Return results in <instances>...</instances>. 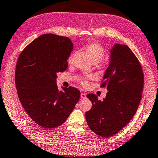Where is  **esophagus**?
Segmentation results:
<instances>
[{
    "label": "esophagus",
    "mask_w": 158,
    "mask_h": 158,
    "mask_svg": "<svg viewBox=\"0 0 158 158\" xmlns=\"http://www.w3.org/2000/svg\"><path fill=\"white\" fill-rule=\"evenodd\" d=\"M80 97H81L82 98H86V94H84V93H81V95H80Z\"/></svg>",
    "instance_id": "esophagus-1"
}]
</instances>
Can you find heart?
<instances>
[{"label": "heart", "mask_w": 158, "mask_h": 158, "mask_svg": "<svg viewBox=\"0 0 158 158\" xmlns=\"http://www.w3.org/2000/svg\"><path fill=\"white\" fill-rule=\"evenodd\" d=\"M87 56L94 63L99 64V66L102 68H105L108 66V61L103 60L105 56V49L102 46L96 41H89L84 48ZM71 61V57L69 59V61ZM80 82L83 86L87 85V80L83 78L80 80Z\"/></svg>", "instance_id": "obj_1"}]
</instances>
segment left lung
I'll list each match as a JSON object with an SVG mask.
<instances>
[{
  "mask_svg": "<svg viewBox=\"0 0 158 158\" xmlns=\"http://www.w3.org/2000/svg\"><path fill=\"white\" fill-rule=\"evenodd\" d=\"M143 81V72L135 55L127 45L115 44L101 85L108 90L106 97L99 101L94 94L86 95L92 103L86 113L92 131L109 137L127 125L139 105Z\"/></svg>",
  "mask_w": 158,
  "mask_h": 158,
  "instance_id": "obj_1",
  "label": "left lung"
}]
</instances>
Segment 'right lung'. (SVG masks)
<instances>
[{"label":"right lung","mask_w":158,"mask_h":158,"mask_svg":"<svg viewBox=\"0 0 158 158\" xmlns=\"http://www.w3.org/2000/svg\"><path fill=\"white\" fill-rule=\"evenodd\" d=\"M73 44L67 37L44 34L19 55L15 70L18 97L25 110L41 127L62 125L74 110L80 92L70 86L59 91L57 73L68 68Z\"/></svg>","instance_id":"1"}]
</instances>
